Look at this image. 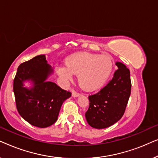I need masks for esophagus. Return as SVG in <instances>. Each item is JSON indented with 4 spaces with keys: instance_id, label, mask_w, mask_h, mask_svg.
Listing matches in <instances>:
<instances>
[{
    "instance_id": "esophagus-1",
    "label": "esophagus",
    "mask_w": 158,
    "mask_h": 158,
    "mask_svg": "<svg viewBox=\"0 0 158 158\" xmlns=\"http://www.w3.org/2000/svg\"><path fill=\"white\" fill-rule=\"evenodd\" d=\"M79 96H80V94H77V92L73 91V93H72V96L73 97H74V98H76V97H78Z\"/></svg>"
}]
</instances>
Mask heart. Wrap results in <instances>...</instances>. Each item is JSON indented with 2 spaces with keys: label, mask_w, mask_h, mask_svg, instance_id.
<instances>
[{
  "label": "heart",
  "mask_w": 158,
  "mask_h": 158,
  "mask_svg": "<svg viewBox=\"0 0 158 158\" xmlns=\"http://www.w3.org/2000/svg\"><path fill=\"white\" fill-rule=\"evenodd\" d=\"M113 70V61L109 55L79 53L67 58L66 65H57L56 72L65 82L78 75L80 85L86 91H94L104 85Z\"/></svg>",
  "instance_id": "heart-1"
}]
</instances>
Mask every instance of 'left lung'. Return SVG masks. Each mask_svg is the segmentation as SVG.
Segmentation results:
<instances>
[{"instance_id": "1", "label": "left lung", "mask_w": 158, "mask_h": 158, "mask_svg": "<svg viewBox=\"0 0 158 158\" xmlns=\"http://www.w3.org/2000/svg\"><path fill=\"white\" fill-rule=\"evenodd\" d=\"M116 65L118 70L109 83L88 97L90 105L85 116L93 128H107L120 120L124 114L131 94L130 72L122 62H116Z\"/></svg>"}]
</instances>
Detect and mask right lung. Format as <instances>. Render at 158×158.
<instances>
[{"instance_id":"right-lung-1","label":"right lung","mask_w":158,"mask_h":158,"mask_svg":"<svg viewBox=\"0 0 158 158\" xmlns=\"http://www.w3.org/2000/svg\"><path fill=\"white\" fill-rule=\"evenodd\" d=\"M53 70L44 55L21 64L14 81L16 108L23 119L33 126L45 128L57 122L62 103L71 93L60 88L48 77ZM29 81V87L25 85Z\"/></svg>"}]
</instances>
